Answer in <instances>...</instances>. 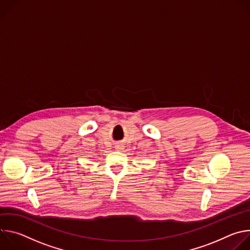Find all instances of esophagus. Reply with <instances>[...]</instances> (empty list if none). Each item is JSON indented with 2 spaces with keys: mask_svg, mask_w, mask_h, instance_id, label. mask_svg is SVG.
I'll use <instances>...</instances> for the list:
<instances>
[{
  "mask_svg": "<svg viewBox=\"0 0 250 250\" xmlns=\"http://www.w3.org/2000/svg\"><path fill=\"white\" fill-rule=\"evenodd\" d=\"M121 147H122L121 146H117V148H118V149H121Z\"/></svg>",
  "mask_w": 250,
  "mask_h": 250,
  "instance_id": "esophagus-1",
  "label": "esophagus"
}]
</instances>
